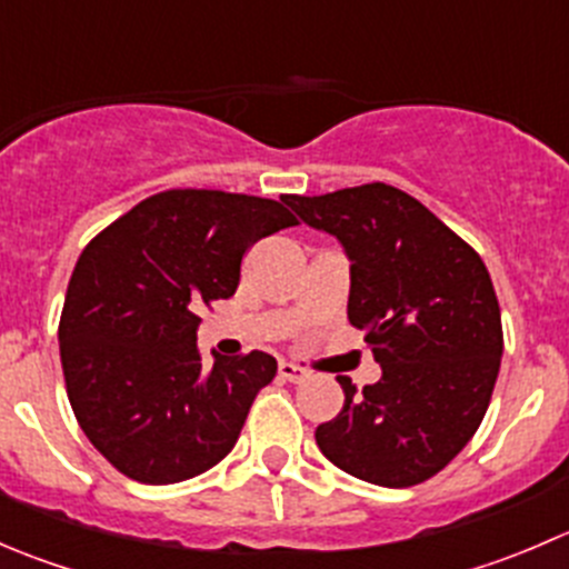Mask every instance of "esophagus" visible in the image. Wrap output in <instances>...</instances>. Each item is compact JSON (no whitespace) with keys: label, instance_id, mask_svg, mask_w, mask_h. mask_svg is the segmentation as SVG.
<instances>
[{"label":"esophagus","instance_id":"34e87169","mask_svg":"<svg viewBox=\"0 0 569 569\" xmlns=\"http://www.w3.org/2000/svg\"><path fill=\"white\" fill-rule=\"evenodd\" d=\"M278 375L283 377V380H289V382H302L308 377V369H302V366L291 363V360H280Z\"/></svg>","mask_w":569,"mask_h":569}]
</instances>
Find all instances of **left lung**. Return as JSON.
Returning <instances> with one entry per match:
<instances>
[{"label":"left lung","instance_id":"8db88e82","mask_svg":"<svg viewBox=\"0 0 569 569\" xmlns=\"http://www.w3.org/2000/svg\"><path fill=\"white\" fill-rule=\"evenodd\" d=\"M286 203L347 252V317L382 369L363 391L338 377L343 410L319 423L317 446L371 485H421L473 438L496 388L503 332L490 272L427 206L388 183Z\"/></svg>","mask_w":569,"mask_h":569}]
</instances>
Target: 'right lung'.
<instances>
[{"label": "right lung", "mask_w": 569, "mask_h": 569, "mask_svg": "<svg viewBox=\"0 0 569 569\" xmlns=\"http://www.w3.org/2000/svg\"><path fill=\"white\" fill-rule=\"evenodd\" d=\"M286 198L170 189L114 220L79 256L60 317L68 399L90 443L142 485H176L237 446L278 360L198 349L200 306L228 300L242 256L297 226Z\"/></svg>", "instance_id": "right-lung-1"}]
</instances>
